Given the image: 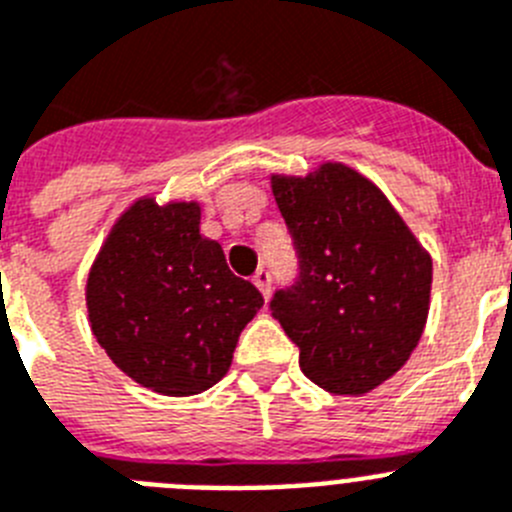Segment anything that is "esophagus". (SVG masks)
Instances as JSON below:
<instances>
[{"label": "esophagus", "instance_id": "1", "mask_svg": "<svg viewBox=\"0 0 512 512\" xmlns=\"http://www.w3.org/2000/svg\"><path fill=\"white\" fill-rule=\"evenodd\" d=\"M253 284H256V289H259L261 295L269 297V292H271V274H269V269H259V271H256V274H253Z\"/></svg>", "mask_w": 512, "mask_h": 512}]
</instances>
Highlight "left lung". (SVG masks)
Listing matches in <instances>:
<instances>
[{"mask_svg": "<svg viewBox=\"0 0 512 512\" xmlns=\"http://www.w3.org/2000/svg\"><path fill=\"white\" fill-rule=\"evenodd\" d=\"M300 256V277L271 315L300 348V369L333 395H364L400 372L423 336L433 261L382 189L338 161L271 174Z\"/></svg>", "mask_w": 512, "mask_h": 512, "instance_id": "left-lung-1", "label": "left lung"}]
</instances>
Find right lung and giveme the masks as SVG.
Listing matches in <instances>:
<instances>
[{"label": "right lung", "instance_id": "add662e5", "mask_svg": "<svg viewBox=\"0 0 512 512\" xmlns=\"http://www.w3.org/2000/svg\"><path fill=\"white\" fill-rule=\"evenodd\" d=\"M200 202L140 197L117 217L87 277L94 338L146 390L200 395L228 374L264 297L200 233Z\"/></svg>", "mask_w": 512, "mask_h": 512}]
</instances>
